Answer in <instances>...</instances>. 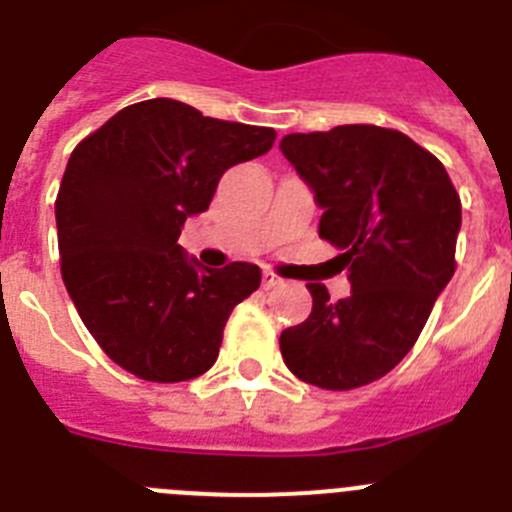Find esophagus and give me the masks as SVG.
<instances>
[{
    "label": "esophagus",
    "mask_w": 512,
    "mask_h": 512,
    "mask_svg": "<svg viewBox=\"0 0 512 512\" xmlns=\"http://www.w3.org/2000/svg\"><path fill=\"white\" fill-rule=\"evenodd\" d=\"M285 280L280 278V275H275L272 270H262V288L270 290V288H278V285H283Z\"/></svg>",
    "instance_id": "obj_1"
}]
</instances>
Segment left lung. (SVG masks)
Here are the masks:
<instances>
[{"label":"left lung","instance_id":"left-lung-1","mask_svg":"<svg viewBox=\"0 0 512 512\" xmlns=\"http://www.w3.org/2000/svg\"><path fill=\"white\" fill-rule=\"evenodd\" d=\"M280 151L323 209L318 234L343 250L351 283L336 303L308 283L313 310L280 333L283 361L321 389L371 384L412 351L455 275L460 197L444 166L391 128L290 133Z\"/></svg>","mask_w":512,"mask_h":512}]
</instances>
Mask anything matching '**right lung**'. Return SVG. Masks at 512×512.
I'll return each instance as SVG.
<instances>
[{"instance_id":"add662e5","label":"right lung","mask_w":512,"mask_h":512,"mask_svg":"<svg viewBox=\"0 0 512 512\" xmlns=\"http://www.w3.org/2000/svg\"><path fill=\"white\" fill-rule=\"evenodd\" d=\"M275 136L154 98L75 146L55 202L62 280L90 336L138 379L212 369L229 313L260 288L257 265L212 270L176 240L224 171L267 154Z\"/></svg>"}]
</instances>
